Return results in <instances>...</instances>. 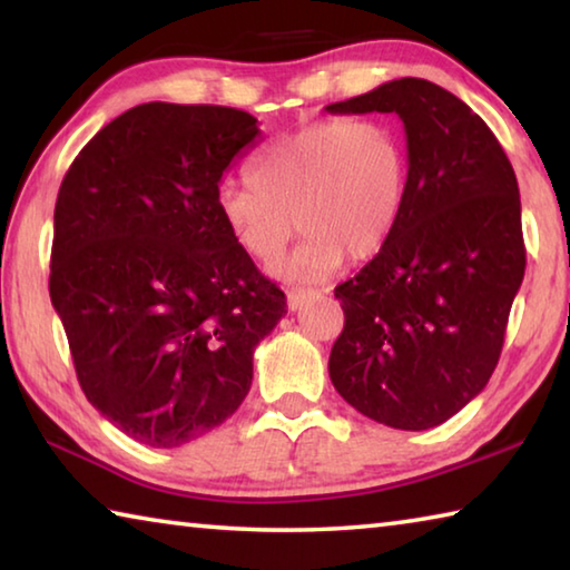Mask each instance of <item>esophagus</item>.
<instances>
[{
	"label": "esophagus",
	"instance_id": "1",
	"mask_svg": "<svg viewBox=\"0 0 570 570\" xmlns=\"http://www.w3.org/2000/svg\"><path fill=\"white\" fill-rule=\"evenodd\" d=\"M320 298H322V292H316V288H294V292H288V308H292V312H298V308L320 302Z\"/></svg>",
	"mask_w": 570,
	"mask_h": 570
}]
</instances>
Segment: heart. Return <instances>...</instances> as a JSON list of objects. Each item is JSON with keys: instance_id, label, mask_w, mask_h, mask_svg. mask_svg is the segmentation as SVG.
I'll list each match as a JSON object with an SVG mask.
<instances>
[{"instance_id": "heart-1", "label": "heart", "mask_w": 570, "mask_h": 570, "mask_svg": "<svg viewBox=\"0 0 570 570\" xmlns=\"http://www.w3.org/2000/svg\"><path fill=\"white\" fill-rule=\"evenodd\" d=\"M250 186L228 183L216 208L230 238L266 266L304 240L286 276L316 284L380 254L397 228L410 186L402 132L380 118H322L282 132L248 163Z\"/></svg>"}]
</instances>
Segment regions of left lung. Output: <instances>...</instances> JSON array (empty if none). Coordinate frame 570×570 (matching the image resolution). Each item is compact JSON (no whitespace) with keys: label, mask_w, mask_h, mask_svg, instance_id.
Instances as JSON below:
<instances>
[{"label":"left lung","mask_w":570,"mask_h":570,"mask_svg":"<svg viewBox=\"0 0 570 570\" xmlns=\"http://www.w3.org/2000/svg\"><path fill=\"white\" fill-rule=\"evenodd\" d=\"M326 110L400 115L410 156L397 228L334 288L344 330L332 346V384L387 428H438L485 390L523 284L513 166L480 115L420 77Z\"/></svg>","instance_id":"1"}]
</instances>
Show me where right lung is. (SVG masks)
Returning <instances> with one entry per match:
<instances>
[{"mask_svg": "<svg viewBox=\"0 0 570 570\" xmlns=\"http://www.w3.org/2000/svg\"><path fill=\"white\" fill-rule=\"evenodd\" d=\"M256 118L146 102L105 125L57 193L50 298L85 397L148 448L218 428L250 390L286 296L218 216Z\"/></svg>", "mask_w": 570, "mask_h": 570, "instance_id": "obj_1", "label": "right lung"}]
</instances>
